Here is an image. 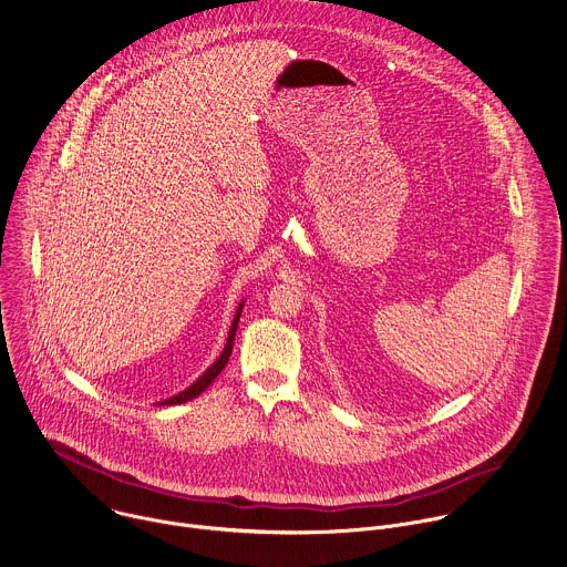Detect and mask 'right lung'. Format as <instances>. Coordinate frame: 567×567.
Segmentation results:
<instances>
[{
  "label": "right lung",
  "instance_id": "add662e5",
  "mask_svg": "<svg viewBox=\"0 0 567 567\" xmlns=\"http://www.w3.org/2000/svg\"><path fill=\"white\" fill-rule=\"evenodd\" d=\"M243 305L245 302H240L238 305V309H236V316H234V322H231V327H229V338H227V344H225V349H223V353L218 355V360L192 384V386H187L185 391H181L178 395H174V398H169V400H165V402H158V406H174V404H183V402H189V400H194L196 395H200L214 380H216V375L225 369V364H227V360H229V355H231V349H234V336H236V329H238V320H240V313H243Z\"/></svg>",
  "mask_w": 567,
  "mask_h": 567
}]
</instances>
